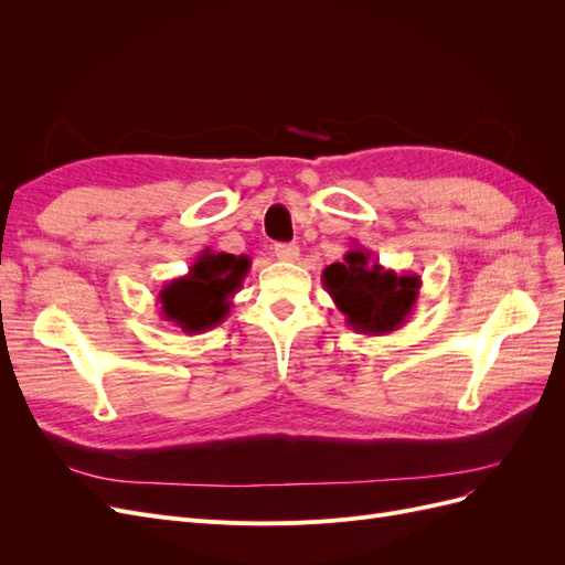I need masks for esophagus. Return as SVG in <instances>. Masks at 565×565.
<instances>
[{"label": "esophagus", "mask_w": 565, "mask_h": 565, "mask_svg": "<svg viewBox=\"0 0 565 565\" xmlns=\"http://www.w3.org/2000/svg\"><path fill=\"white\" fill-rule=\"evenodd\" d=\"M276 256L280 262H297L299 259V247L292 243H280L276 245Z\"/></svg>", "instance_id": "esophagus-1"}]
</instances>
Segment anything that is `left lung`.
<instances>
[{"mask_svg":"<svg viewBox=\"0 0 565 565\" xmlns=\"http://www.w3.org/2000/svg\"><path fill=\"white\" fill-rule=\"evenodd\" d=\"M322 285L353 332L380 337L396 332L415 311L422 278L384 268L365 247H353L344 262L322 270Z\"/></svg>","mask_w":565,"mask_h":565,"instance_id":"obj_1","label":"left lung"}]
</instances>
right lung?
I'll return each mask as SVG.
<instances>
[{
  "label": "right lung",
  "instance_id": "right-lung-1",
  "mask_svg": "<svg viewBox=\"0 0 565 565\" xmlns=\"http://www.w3.org/2000/svg\"><path fill=\"white\" fill-rule=\"evenodd\" d=\"M249 256L212 252L198 254L185 276L169 280L158 295L162 320L174 322L185 334L216 328L231 313L233 297L249 273Z\"/></svg>",
  "mask_w": 565,
  "mask_h": 565
}]
</instances>
